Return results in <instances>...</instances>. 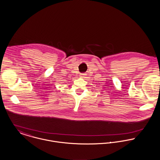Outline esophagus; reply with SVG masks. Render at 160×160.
<instances>
[{
  "instance_id": "obj_1",
  "label": "esophagus",
  "mask_w": 160,
  "mask_h": 160,
  "mask_svg": "<svg viewBox=\"0 0 160 160\" xmlns=\"http://www.w3.org/2000/svg\"><path fill=\"white\" fill-rule=\"evenodd\" d=\"M80 76L81 77H83H83H85V74H80Z\"/></svg>"
}]
</instances>
